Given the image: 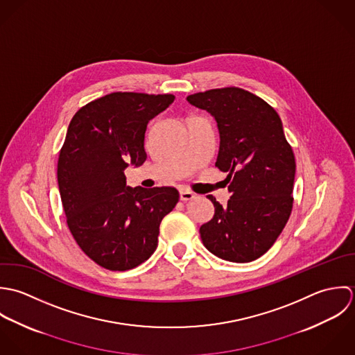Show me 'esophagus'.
I'll return each instance as SVG.
<instances>
[{"mask_svg":"<svg viewBox=\"0 0 355 355\" xmlns=\"http://www.w3.org/2000/svg\"><path fill=\"white\" fill-rule=\"evenodd\" d=\"M180 199H181L182 202H189V200L195 199V195H193L191 191L181 189V191H180Z\"/></svg>","mask_w":355,"mask_h":355,"instance_id":"1","label":"esophagus"}]
</instances>
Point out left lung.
<instances>
[{
  "label": "left lung",
  "instance_id": "1",
  "mask_svg": "<svg viewBox=\"0 0 355 355\" xmlns=\"http://www.w3.org/2000/svg\"><path fill=\"white\" fill-rule=\"evenodd\" d=\"M187 100L214 115L219 130L215 166L229 173L230 199L213 195V219L200 226L205 247L220 259L244 263L262 257L292 211L295 155L276 110L257 94L229 86Z\"/></svg>",
  "mask_w": 355,
  "mask_h": 355
}]
</instances>
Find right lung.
I'll return each mask as SVG.
<instances>
[{"instance_id":"obj_1","label":"right lung","mask_w":355,"mask_h":355,"mask_svg":"<svg viewBox=\"0 0 355 355\" xmlns=\"http://www.w3.org/2000/svg\"><path fill=\"white\" fill-rule=\"evenodd\" d=\"M174 98L114 92L72 116L58 162L60 198L76 244L104 269L125 272L145 262L162 219L180 200L173 187L130 188L123 173L145 162L148 122Z\"/></svg>"}]
</instances>
